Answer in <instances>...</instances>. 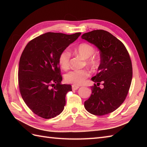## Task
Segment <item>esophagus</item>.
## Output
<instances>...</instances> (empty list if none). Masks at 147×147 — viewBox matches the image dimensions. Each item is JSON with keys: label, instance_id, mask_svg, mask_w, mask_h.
Instances as JSON below:
<instances>
[{"label": "esophagus", "instance_id": "1", "mask_svg": "<svg viewBox=\"0 0 147 147\" xmlns=\"http://www.w3.org/2000/svg\"><path fill=\"white\" fill-rule=\"evenodd\" d=\"M79 86H78V85H75V84H72V90H77L78 88H79Z\"/></svg>", "mask_w": 147, "mask_h": 147}]
</instances>
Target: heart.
<instances>
[{
    "label": "heart",
    "mask_w": 147,
    "mask_h": 147,
    "mask_svg": "<svg viewBox=\"0 0 147 147\" xmlns=\"http://www.w3.org/2000/svg\"><path fill=\"white\" fill-rule=\"evenodd\" d=\"M75 51L83 59H86V64L92 68H96L99 65V56L93 55L95 52L94 47L86 43H83L75 48ZM70 52L65 49L62 51L58 57V63L62 69L67 70L70 67ZM90 73L87 69L74 70L65 75V81L67 83H72L75 85H80L85 82L86 79L90 77Z\"/></svg>",
    "instance_id": "heart-1"
}]
</instances>
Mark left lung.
<instances>
[{
	"instance_id": "left-lung-1",
	"label": "left lung",
	"mask_w": 147,
	"mask_h": 147,
	"mask_svg": "<svg viewBox=\"0 0 147 147\" xmlns=\"http://www.w3.org/2000/svg\"><path fill=\"white\" fill-rule=\"evenodd\" d=\"M82 38L94 44L100 51L99 72L91 80L92 94L84 102V107L94 115L113 112L121 105L127 95L132 77V63L124 44L104 30L84 33ZM102 82L104 88L97 86Z\"/></svg>"
}]
</instances>
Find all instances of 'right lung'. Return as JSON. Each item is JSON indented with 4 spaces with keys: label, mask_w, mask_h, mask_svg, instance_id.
Instances as JSON below:
<instances>
[{
    "label": "right lung",
    "mask_w": 147,
    "mask_h": 147,
    "mask_svg": "<svg viewBox=\"0 0 147 147\" xmlns=\"http://www.w3.org/2000/svg\"><path fill=\"white\" fill-rule=\"evenodd\" d=\"M80 34H43L30 40L22 53L18 68L20 91L26 104L37 116L50 119L63 111L65 95L72 91V86L61 84L58 57Z\"/></svg>",
    "instance_id": "right-lung-1"
}]
</instances>
